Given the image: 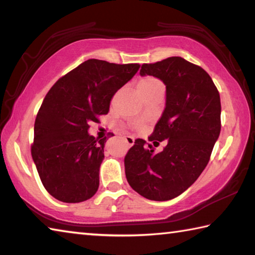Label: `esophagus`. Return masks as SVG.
Listing matches in <instances>:
<instances>
[{"label":"esophagus","instance_id":"1","mask_svg":"<svg viewBox=\"0 0 255 255\" xmlns=\"http://www.w3.org/2000/svg\"><path fill=\"white\" fill-rule=\"evenodd\" d=\"M125 139H126V143L129 146H132L133 145V141H135V139H133L131 136H126V137H125Z\"/></svg>","mask_w":255,"mask_h":255}]
</instances>
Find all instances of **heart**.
Wrapping results in <instances>:
<instances>
[{
    "label": "heart",
    "instance_id": "obj_1",
    "mask_svg": "<svg viewBox=\"0 0 255 255\" xmlns=\"http://www.w3.org/2000/svg\"><path fill=\"white\" fill-rule=\"evenodd\" d=\"M161 85H163L161 81H158L153 76H146L139 81V83L137 85V90H138V93L143 94L145 92L149 91V90H153L154 88H156V86H161Z\"/></svg>",
    "mask_w": 255,
    "mask_h": 255
}]
</instances>
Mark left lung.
<instances>
[{
  "label": "left lung",
  "instance_id": "1",
  "mask_svg": "<svg viewBox=\"0 0 255 255\" xmlns=\"http://www.w3.org/2000/svg\"><path fill=\"white\" fill-rule=\"evenodd\" d=\"M139 74L157 77L166 86L165 109L148 137L155 147L163 140L166 146L155 153L138 138L125 156V172L129 185L146 199L171 200L193 184L209 162L222 127L221 97L204 68L178 56L143 64Z\"/></svg>",
  "mask_w": 255,
  "mask_h": 255
}]
</instances>
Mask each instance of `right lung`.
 Masks as SVG:
<instances>
[{
  "instance_id": "right-lung-1",
  "label": "right lung",
  "mask_w": 255,
  "mask_h": 255,
  "mask_svg": "<svg viewBox=\"0 0 255 255\" xmlns=\"http://www.w3.org/2000/svg\"><path fill=\"white\" fill-rule=\"evenodd\" d=\"M139 67L88 59L46 94L34 122L31 155L45 189L57 200L75 204L96 195L107 137L90 135L89 124L108 114L112 97Z\"/></svg>"
}]
</instances>
